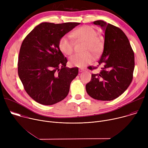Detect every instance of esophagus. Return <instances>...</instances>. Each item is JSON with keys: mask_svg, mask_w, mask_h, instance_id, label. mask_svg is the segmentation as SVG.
Segmentation results:
<instances>
[{"mask_svg": "<svg viewBox=\"0 0 148 148\" xmlns=\"http://www.w3.org/2000/svg\"><path fill=\"white\" fill-rule=\"evenodd\" d=\"M84 70H84V69H79V72L81 73V72H83Z\"/></svg>", "mask_w": 148, "mask_h": 148, "instance_id": "1", "label": "esophagus"}]
</instances>
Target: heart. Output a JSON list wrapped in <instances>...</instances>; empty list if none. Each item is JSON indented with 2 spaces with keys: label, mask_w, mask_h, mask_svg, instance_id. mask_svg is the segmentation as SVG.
<instances>
[{
  "label": "heart",
  "mask_w": 148,
  "mask_h": 148,
  "mask_svg": "<svg viewBox=\"0 0 148 148\" xmlns=\"http://www.w3.org/2000/svg\"><path fill=\"white\" fill-rule=\"evenodd\" d=\"M72 36L77 40L86 42L81 54H75L71 56L69 63L71 66L83 67L91 62L94 60V56H99L102 50L103 45L101 40L98 37L97 31L90 26H82L75 30ZM74 41L71 36L65 35L59 41V48L60 50L66 55H71L73 52Z\"/></svg>",
  "instance_id": "1"
}]
</instances>
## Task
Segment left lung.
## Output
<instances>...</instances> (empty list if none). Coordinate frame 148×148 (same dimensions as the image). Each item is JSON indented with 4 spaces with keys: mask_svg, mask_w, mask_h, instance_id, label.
<instances>
[{
    "mask_svg": "<svg viewBox=\"0 0 148 148\" xmlns=\"http://www.w3.org/2000/svg\"><path fill=\"white\" fill-rule=\"evenodd\" d=\"M104 31V45L98 61L101 66L99 73L91 75L86 84L88 94L95 99L111 101L122 94L133 78L134 53L128 37L119 28L103 20L93 23ZM97 67H88L90 70Z\"/></svg>",
    "mask_w": 148,
    "mask_h": 148,
    "instance_id": "obj_1",
    "label": "left lung"
}]
</instances>
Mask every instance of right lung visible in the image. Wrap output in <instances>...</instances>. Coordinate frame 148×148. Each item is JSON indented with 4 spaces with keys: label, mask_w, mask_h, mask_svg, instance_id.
I'll return each instance as SVG.
<instances>
[{
    "label": "right lung",
    "mask_w": 148,
    "mask_h": 148,
    "mask_svg": "<svg viewBox=\"0 0 148 148\" xmlns=\"http://www.w3.org/2000/svg\"><path fill=\"white\" fill-rule=\"evenodd\" d=\"M79 23L45 22L36 26L21 46L18 74L29 96L45 105L64 99L78 69L67 68V60L59 48L60 38Z\"/></svg>",
    "instance_id": "1"
}]
</instances>
